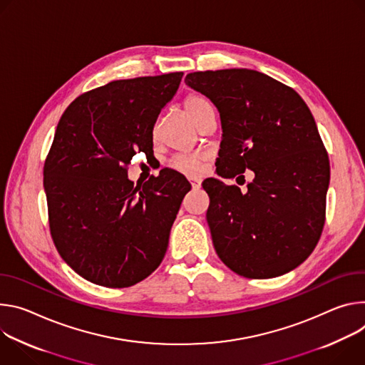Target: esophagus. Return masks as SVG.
<instances>
[{
  "mask_svg": "<svg viewBox=\"0 0 365 365\" xmlns=\"http://www.w3.org/2000/svg\"><path fill=\"white\" fill-rule=\"evenodd\" d=\"M190 182H191V185H192V188H194V190H197V188H200V187H201V180H200V178H197V177L190 178Z\"/></svg>",
  "mask_w": 365,
  "mask_h": 365,
  "instance_id": "esophagus-1",
  "label": "esophagus"
}]
</instances>
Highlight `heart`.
Returning a JSON list of instances; mask_svg holds the SVG:
<instances>
[{"mask_svg": "<svg viewBox=\"0 0 365 365\" xmlns=\"http://www.w3.org/2000/svg\"><path fill=\"white\" fill-rule=\"evenodd\" d=\"M182 104H184L185 113L190 115V118L197 126L207 115H210L213 113V108H212L210 103L207 101V98H205L200 94H188L184 98ZM156 136H158V126L153 128V138L156 139ZM205 160H206V158L201 153H180L171 159L170 165L173 170H175L184 175L194 177L201 171V168H203Z\"/></svg>", "mask_w": 365, "mask_h": 365, "instance_id": "heart-1", "label": "heart"}]
</instances>
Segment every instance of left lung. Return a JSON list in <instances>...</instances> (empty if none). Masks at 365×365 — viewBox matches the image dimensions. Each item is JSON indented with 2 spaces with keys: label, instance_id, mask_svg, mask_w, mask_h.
Wrapping results in <instances>:
<instances>
[{
  "label": "left lung",
  "instance_id": "left-lung-1",
  "mask_svg": "<svg viewBox=\"0 0 365 365\" xmlns=\"http://www.w3.org/2000/svg\"><path fill=\"white\" fill-rule=\"evenodd\" d=\"M185 84L220 113L217 175L255 174L247 192L215 178L203 181L219 258L247 278L294 269L320 239L329 185L328 152L309 107L292 87L252 69L191 72Z\"/></svg>",
  "mask_w": 365,
  "mask_h": 365
}]
</instances>
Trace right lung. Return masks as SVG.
Listing matches in <instances>:
<instances>
[{
    "label": "right lung",
    "instance_id": "right-lung-1",
    "mask_svg": "<svg viewBox=\"0 0 365 365\" xmlns=\"http://www.w3.org/2000/svg\"><path fill=\"white\" fill-rule=\"evenodd\" d=\"M182 72L111 81L63 111L43 167L49 229L62 259L94 284L123 289L150 275L191 185L162 170L142 187L130 159L153 153V126Z\"/></svg>",
    "mask_w": 365,
    "mask_h": 365
}]
</instances>
